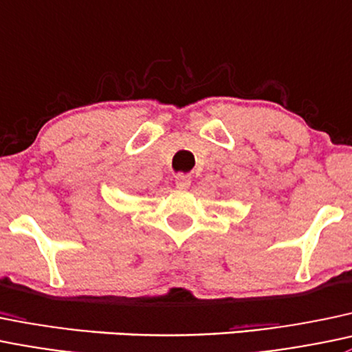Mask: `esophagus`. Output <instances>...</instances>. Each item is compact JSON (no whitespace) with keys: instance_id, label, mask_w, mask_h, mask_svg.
<instances>
[{"instance_id":"34e87169","label":"esophagus","mask_w":352,"mask_h":352,"mask_svg":"<svg viewBox=\"0 0 352 352\" xmlns=\"http://www.w3.org/2000/svg\"><path fill=\"white\" fill-rule=\"evenodd\" d=\"M177 188H188L190 187V175H186V173H179L175 177Z\"/></svg>"}]
</instances>
